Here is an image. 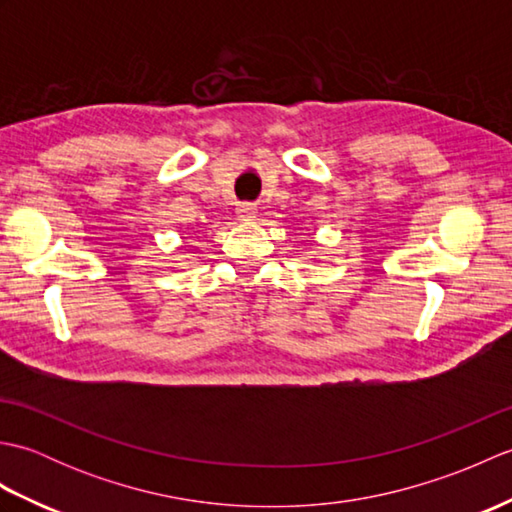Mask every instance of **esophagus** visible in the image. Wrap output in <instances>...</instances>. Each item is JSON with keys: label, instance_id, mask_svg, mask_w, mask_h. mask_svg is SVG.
Segmentation results:
<instances>
[{"label": "esophagus", "instance_id": "34e87169", "mask_svg": "<svg viewBox=\"0 0 512 512\" xmlns=\"http://www.w3.org/2000/svg\"><path fill=\"white\" fill-rule=\"evenodd\" d=\"M237 217H239V220H244V222L255 220V217H257V206L253 202L237 204Z\"/></svg>", "mask_w": 512, "mask_h": 512}]
</instances>
